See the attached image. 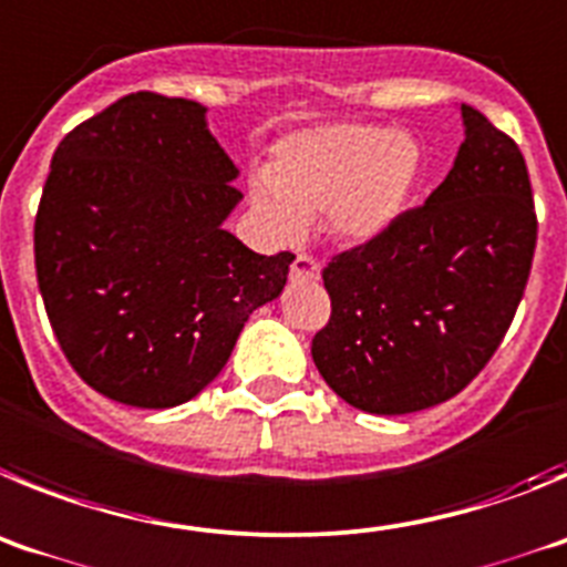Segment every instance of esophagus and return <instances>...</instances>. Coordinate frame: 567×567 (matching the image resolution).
<instances>
[{
	"instance_id": "esophagus-1",
	"label": "esophagus",
	"mask_w": 567,
	"mask_h": 567,
	"mask_svg": "<svg viewBox=\"0 0 567 567\" xmlns=\"http://www.w3.org/2000/svg\"><path fill=\"white\" fill-rule=\"evenodd\" d=\"M321 277V268L313 257L308 254H299L290 265V282L293 285H302V282H316Z\"/></svg>"
}]
</instances>
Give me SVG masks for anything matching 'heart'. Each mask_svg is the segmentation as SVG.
Segmentation results:
<instances>
[{"label":"heart","mask_w":567,"mask_h":567,"mask_svg":"<svg viewBox=\"0 0 567 567\" xmlns=\"http://www.w3.org/2000/svg\"><path fill=\"white\" fill-rule=\"evenodd\" d=\"M421 175L423 150L406 132L321 124L274 146L268 177L251 181V203L282 246L299 243L310 217L324 212L339 243L367 246L401 220Z\"/></svg>","instance_id":"obj_1"}]
</instances>
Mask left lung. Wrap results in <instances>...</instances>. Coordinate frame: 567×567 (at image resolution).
I'll return each mask as SVG.
<instances>
[{
	"mask_svg": "<svg viewBox=\"0 0 567 567\" xmlns=\"http://www.w3.org/2000/svg\"><path fill=\"white\" fill-rule=\"evenodd\" d=\"M463 144L421 208L324 268L316 370L347 404L406 415L443 404L486 367L523 299L534 246L523 152L461 104Z\"/></svg>",
	"mask_w": 567,
	"mask_h": 567,
	"instance_id": "8db88e82",
	"label": "left lung"
}]
</instances>
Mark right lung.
Returning a JSON list of instances; mask_svg holds the SVG:
<instances>
[{
	"label": "right lung",
	"mask_w": 567,
	"mask_h": 567,
	"mask_svg": "<svg viewBox=\"0 0 567 567\" xmlns=\"http://www.w3.org/2000/svg\"><path fill=\"white\" fill-rule=\"evenodd\" d=\"M206 112L124 95L64 135L35 214L55 339L86 384L126 406L169 410L206 390L293 262L226 231L239 169Z\"/></svg>",
	"instance_id": "right-lung-1"
}]
</instances>
